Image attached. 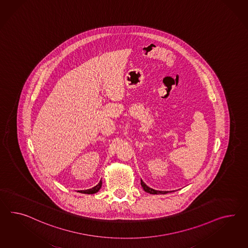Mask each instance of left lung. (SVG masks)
Listing matches in <instances>:
<instances>
[{"mask_svg":"<svg viewBox=\"0 0 248 248\" xmlns=\"http://www.w3.org/2000/svg\"><path fill=\"white\" fill-rule=\"evenodd\" d=\"M141 186L143 187L144 191L148 192V193H150V194H165V193L168 192V191H156V190H154L152 188L148 187L142 180H141Z\"/></svg>","mask_w":248,"mask_h":248,"instance_id":"obj_1","label":"left lung"}]
</instances>
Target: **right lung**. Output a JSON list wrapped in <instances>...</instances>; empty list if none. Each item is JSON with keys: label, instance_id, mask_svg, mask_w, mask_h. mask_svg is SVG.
<instances>
[{"label": "right lung", "instance_id": "add662e5", "mask_svg": "<svg viewBox=\"0 0 248 248\" xmlns=\"http://www.w3.org/2000/svg\"><path fill=\"white\" fill-rule=\"evenodd\" d=\"M102 181H100V183L97 184L96 186H94L93 188H92V189H88V190H85V191H78L79 192H81V193H86V194H93V193H96L97 191H99V190L102 188Z\"/></svg>", "mask_w": 248, "mask_h": 248}]
</instances>
